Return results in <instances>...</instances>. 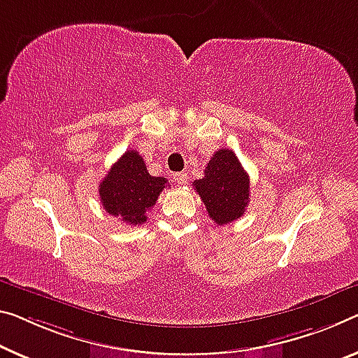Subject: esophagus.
<instances>
[{
	"label": "esophagus",
	"mask_w": 358,
	"mask_h": 358,
	"mask_svg": "<svg viewBox=\"0 0 358 358\" xmlns=\"http://www.w3.org/2000/svg\"><path fill=\"white\" fill-rule=\"evenodd\" d=\"M173 179H174V182L178 184V185L187 184V174L185 173H174L173 174Z\"/></svg>",
	"instance_id": "1"
}]
</instances>
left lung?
<instances>
[{"instance_id":"left-lung-1","label":"left lung","mask_w":358,"mask_h":358,"mask_svg":"<svg viewBox=\"0 0 358 358\" xmlns=\"http://www.w3.org/2000/svg\"><path fill=\"white\" fill-rule=\"evenodd\" d=\"M192 185L217 225L240 219L250 203V176L229 148L214 153L205 176Z\"/></svg>"}]
</instances>
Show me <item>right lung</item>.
I'll return each mask as SVG.
<instances>
[{
    "instance_id": "obj_1",
    "label": "right lung",
    "mask_w": 358,
    "mask_h": 358,
    "mask_svg": "<svg viewBox=\"0 0 358 358\" xmlns=\"http://www.w3.org/2000/svg\"><path fill=\"white\" fill-rule=\"evenodd\" d=\"M166 184V178L148 174L139 152L128 150L99 184V196L108 214L129 225H141Z\"/></svg>"
}]
</instances>
